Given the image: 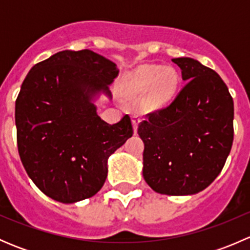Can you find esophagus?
I'll list each match as a JSON object with an SVG mask.
<instances>
[{
	"mask_svg": "<svg viewBox=\"0 0 250 250\" xmlns=\"http://www.w3.org/2000/svg\"><path fill=\"white\" fill-rule=\"evenodd\" d=\"M132 123H133V129H134V133H137L138 125H139V123H140V118L138 117V116H133Z\"/></svg>",
	"mask_w": 250,
	"mask_h": 250,
	"instance_id": "obj_1",
	"label": "esophagus"
}]
</instances>
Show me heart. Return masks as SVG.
Segmentation results:
<instances>
[{
  "mask_svg": "<svg viewBox=\"0 0 250 250\" xmlns=\"http://www.w3.org/2000/svg\"><path fill=\"white\" fill-rule=\"evenodd\" d=\"M179 74L172 66L143 65L127 76V89L132 97L147 94L151 107H162L169 103L179 87Z\"/></svg>",
  "mask_w": 250,
  "mask_h": 250,
  "instance_id": "obj_1",
  "label": "heart"
}]
</instances>
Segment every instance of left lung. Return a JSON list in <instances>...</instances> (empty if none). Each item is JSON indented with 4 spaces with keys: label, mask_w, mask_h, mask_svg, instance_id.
<instances>
[{
    "label": "left lung",
    "mask_w": 250,
    "mask_h": 250,
    "mask_svg": "<svg viewBox=\"0 0 250 250\" xmlns=\"http://www.w3.org/2000/svg\"><path fill=\"white\" fill-rule=\"evenodd\" d=\"M172 62L186 84L138 128L143 176L162 195H195L215 180L232 147L233 100L214 70L188 57Z\"/></svg>",
    "instance_id": "1"
}]
</instances>
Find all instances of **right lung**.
Returning a JSON list of instances; mask_svg holds the SVG:
<instances>
[{"mask_svg":"<svg viewBox=\"0 0 250 250\" xmlns=\"http://www.w3.org/2000/svg\"><path fill=\"white\" fill-rule=\"evenodd\" d=\"M115 62L89 49L62 50L25 77L16 102L20 160L35 185L52 200L76 203L94 196L107 160L133 135L130 117L109 125L95 102L111 99Z\"/></svg>","mask_w":250,"mask_h":250,"instance_id":"obj_1","label":"right lung"}]
</instances>
